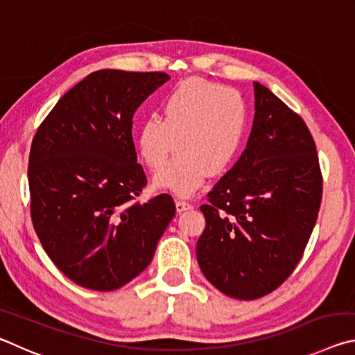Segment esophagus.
<instances>
[{"instance_id":"obj_1","label":"esophagus","mask_w":355,"mask_h":355,"mask_svg":"<svg viewBox=\"0 0 355 355\" xmlns=\"http://www.w3.org/2000/svg\"><path fill=\"white\" fill-rule=\"evenodd\" d=\"M175 207H177V211H178V213L186 211V209H191V208H192L191 203L183 200V199H177V200H175Z\"/></svg>"}]
</instances>
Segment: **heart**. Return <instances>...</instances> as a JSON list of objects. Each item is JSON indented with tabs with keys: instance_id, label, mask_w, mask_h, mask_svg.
<instances>
[{
	"instance_id": "b5f03b06",
	"label": "heart",
	"mask_w": 355,
	"mask_h": 355,
	"mask_svg": "<svg viewBox=\"0 0 355 355\" xmlns=\"http://www.w3.org/2000/svg\"><path fill=\"white\" fill-rule=\"evenodd\" d=\"M163 117L148 116L137 125L136 146L148 169L163 166L153 186L191 196L208 173L220 175L233 164L248 131V106L241 94L203 78L177 84L161 103Z\"/></svg>"
}]
</instances>
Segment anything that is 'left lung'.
<instances>
[{"instance_id": "8db88e82", "label": "left lung", "mask_w": 355, "mask_h": 355, "mask_svg": "<svg viewBox=\"0 0 355 355\" xmlns=\"http://www.w3.org/2000/svg\"><path fill=\"white\" fill-rule=\"evenodd\" d=\"M255 116L238 163L200 209L207 227L197 261L227 296L252 300L274 291L304 254L321 205L322 178L307 125L254 83Z\"/></svg>"}]
</instances>
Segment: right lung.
<instances>
[{"label": "right lung", "mask_w": 355, "mask_h": 355, "mask_svg": "<svg viewBox=\"0 0 355 355\" xmlns=\"http://www.w3.org/2000/svg\"><path fill=\"white\" fill-rule=\"evenodd\" d=\"M169 78L94 71L58 101L34 136L28 167L34 230L59 271L83 288L112 291L133 280L175 216L169 194L131 202L147 184L133 116Z\"/></svg>", "instance_id": "1"}]
</instances>
